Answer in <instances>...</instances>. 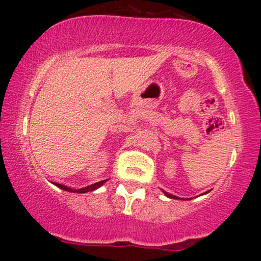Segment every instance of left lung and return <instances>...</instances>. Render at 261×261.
Instances as JSON below:
<instances>
[{
    "mask_svg": "<svg viewBox=\"0 0 261 261\" xmlns=\"http://www.w3.org/2000/svg\"><path fill=\"white\" fill-rule=\"evenodd\" d=\"M164 193V195H166L167 197H169V199H178V196H175V195H172V194H169V193H167V191H164V190H162ZM208 191H206L205 194H207ZM184 200H190V199H184Z\"/></svg>",
    "mask_w": 261,
    "mask_h": 261,
    "instance_id": "left-lung-1",
    "label": "left lung"
}]
</instances>
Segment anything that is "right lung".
Wrapping results in <instances>:
<instances>
[{
	"label": "right lung",
	"instance_id": "1",
	"mask_svg": "<svg viewBox=\"0 0 261 261\" xmlns=\"http://www.w3.org/2000/svg\"><path fill=\"white\" fill-rule=\"evenodd\" d=\"M108 180V179H107ZM107 180H101V181H98V182H94V184L92 185H88V187H85V188H81V189H72V188H68L66 187V185H62V184H59V182H55V185L60 189H62V190L65 191H70V193H77V194H85V193H88V191H94L97 190L98 188H100L101 185L104 184V182H107Z\"/></svg>",
	"mask_w": 261,
	"mask_h": 261
}]
</instances>
